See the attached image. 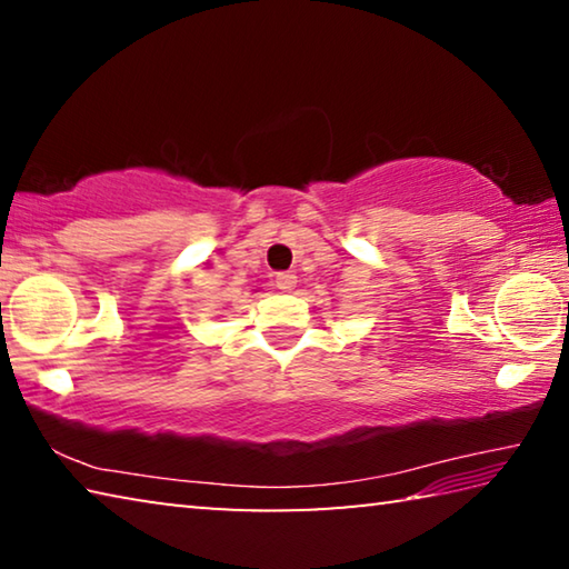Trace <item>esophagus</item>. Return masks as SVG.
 I'll use <instances>...</instances> for the list:
<instances>
[{"instance_id":"esophagus-1","label":"esophagus","mask_w":569,"mask_h":569,"mask_svg":"<svg viewBox=\"0 0 569 569\" xmlns=\"http://www.w3.org/2000/svg\"><path fill=\"white\" fill-rule=\"evenodd\" d=\"M276 288H281V291H293V288H296V273H291V271L276 273Z\"/></svg>"}]
</instances>
